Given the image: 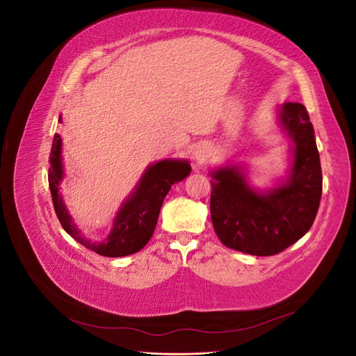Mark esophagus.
<instances>
[{"label": "esophagus", "instance_id": "esophagus-1", "mask_svg": "<svg viewBox=\"0 0 356 356\" xmlns=\"http://www.w3.org/2000/svg\"><path fill=\"white\" fill-rule=\"evenodd\" d=\"M207 157H208V152H207V149H204V148H197V149H196L195 159H196L197 163H202V161L207 160Z\"/></svg>", "mask_w": 356, "mask_h": 356}]
</instances>
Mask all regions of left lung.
Returning <instances> with one entry per match:
<instances>
[{
  "label": "left lung",
  "mask_w": 356,
  "mask_h": 356,
  "mask_svg": "<svg viewBox=\"0 0 356 356\" xmlns=\"http://www.w3.org/2000/svg\"><path fill=\"white\" fill-rule=\"evenodd\" d=\"M279 118L294 143V163L284 186L260 195L248 187L238 168L212 174L213 230L225 246L251 255H275L303 238L321 202V160L306 106L286 102Z\"/></svg>",
  "instance_id": "8db88e82"
}]
</instances>
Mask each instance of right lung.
Instances as JSON below:
<instances>
[{
  "label": "right lung",
  "mask_w": 356,
  "mask_h": 356,
  "mask_svg": "<svg viewBox=\"0 0 356 356\" xmlns=\"http://www.w3.org/2000/svg\"><path fill=\"white\" fill-rule=\"evenodd\" d=\"M60 144V136L55 135L49 156V188L51 193L53 207H55V212L63 230L88 250L104 257H124L143 250L153 236L163 199L172 184L182 181L190 174V165L187 161L181 160H161L149 166L134 196L123 204L120 212L117 213L108 238L102 242H90L84 239L79 230L74 227L65 204L62 203L60 195L58 193L59 181L63 177Z\"/></svg>",
  "instance_id": "obj_1"
}]
</instances>
